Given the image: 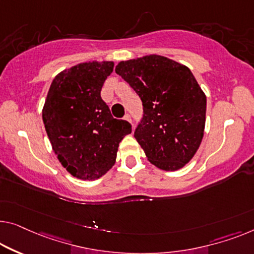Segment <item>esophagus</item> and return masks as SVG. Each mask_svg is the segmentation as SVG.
I'll return each instance as SVG.
<instances>
[{
    "label": "esophagus",
    "mask_w": 254,
    "mask_h": 254,
    "mask_svg": "<svg viewBox=\"0 0 254 254\" xmlns=\"http://www.w3.org/2000/svg\"><path fill=\"white\" fill-rule=\"evenodd\" d=\"M124 120H127V122L132 123V120H131V116H130V114H126V116H124ZM132 126H133V124H132Z\"/></svg>",
    "instance_id": "1"
}]
</instances>
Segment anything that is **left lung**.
Masks as SVG:
<instances>
[{
    "label": "left lung",
    "mask_w": 254,
    "mask_h": 254,
    "mask_svg": "<svg viewBox=\"0 0 254 254\" xmlns=\"http://www.w3.org/2000/svg\"><path fill=\"white\" fill-rule=\"evenodd\" d=\"M142 101L134 138L151 164L176 171L191 160L203 139L206 97L188 67L150 55L115 68Z\"/></svg>",
    "instance_id": "obj_1"
}]
</instances>
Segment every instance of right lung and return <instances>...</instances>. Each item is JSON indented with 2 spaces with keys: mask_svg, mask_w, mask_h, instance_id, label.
Listing matches in <instances>:
<instances>
[{
  "mask_svg": "<svg viewBox=\"0 0 254 254\" xmlns=\"http://www.w3.org/2000/svg\"><path fill=\"white\" fill-rule=\"evenodd\" d=\"M113 62L83 63L64 70L49 89L42 117L52 149L71 176L96 180L115 164L131 124L112 116L101 99Z\"/></svg>",
  "mask_w": 254,
  "mask_h": 254,
  "instance_id": "1",
  "label": "right lung"
}]
</instances>
